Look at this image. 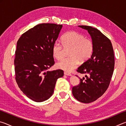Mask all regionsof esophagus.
<instances>
[{
  "instance_id": "esophagus-1",
  "label": "esophagus",
  "mask_w": 126,
  "mask_h": 126,
  "mask_svg": "<svg viewBox=\"0 0 126 126\" xmlns=\"http://www.w3.org/2000/svg\"><path fill=\"white\" fill-rule=\"evenodd\" d=\"M64 74L65 75H66V76H72V74H71V73H69V72H64Z\"/></svg>"
}]
</instances>
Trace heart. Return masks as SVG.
Masks as SVG:
<instances>
[{"label": "heart", "instance_id": "1", "mask_svg": "<svg viewBox=\"0 0 126 126\" xmlns=\"http://www.w3.org/2000/svg\"><path fill=\"white\" fill-rule=\"evenodd\" d=\"M62 46L55 42L52 46V53L58 60L64 55V50L69 49V57L64 58L57 64V67L67 72H71L77 65L79 61L83 63L91 58L93 52V44L92 40L85 38L84 36L75 31L65 33L61 38Z\"/></svg>", "mask_w": 126, "mask_h": 126}]
</instances>
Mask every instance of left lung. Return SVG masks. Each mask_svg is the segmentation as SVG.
<instances>
[{
    "mask_svg": "<svg viewBox=\"0 0 126 126\" xmlns=\"http://www.w3.org/2000/svg\"><path fill=\"white\" fill-rule=\"evenodd\" d=\"M78 27L90 34L93 52L91 58L77 70L86 75L79 78L80 83L72 88V93L78 101L89 103L101 97L109 86L114 67V51L110 40L99 30L86 25Z\"/></svg>",
    "mask_w": 126,
    "mask_h": 126,
    "instance_id": "left-lung-1",
    "label": "left lung"
}]
</instances>
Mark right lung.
Returning a JSON list of instances; mask_svg holds the SVG:
<instances>
[{
  "mask_svg": "<svg viewBox=\"0 0 126 126\" xmlns=\"http://www.w3.org/2000/svg\"><path fill=\"white\" fill-rule=\"evenodd\" d=\"M62 25L42 23L23 33L17 42L14 59L16 80L20 90L37 102L52 96L61 69L48 71L54 64L52 46Z\"/></svg>",
  "mask_w": 126,
  "mask_h": 126,
  "instance_id": "obj_1",
  "label": "right lung"
}]
</instances>
